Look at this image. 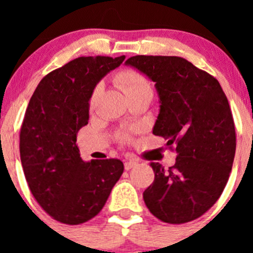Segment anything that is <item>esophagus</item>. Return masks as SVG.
<instances>
[{
	"label": "esophagus",
	"mask_w": 253,
	"mask_h": 253,
	"mask_svg": "<svg viewBox=\"0 0 253 253\" xmlns=\"http://www.w3.org/2000/svg\"><path fill=\"white\" fill-rule=\"evenodd\" d=\"M137 164H138V163H137L136 160H126L124 165H125V169H126V170H131L132 168L136 167Z\"/></svg>",
	"instance_id": "1"
}]
</instances>
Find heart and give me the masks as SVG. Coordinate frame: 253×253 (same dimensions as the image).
<instances>
[{
	"label": "heart",
	"instance_id": "heart-1",
	"mask_svg": "<svg viewBox=\"0 0 253 253\" xmlns=\"http://www.w3.org/2000/svg\"><path fill=\"white\" fill-rule=\"evenodd\" d=\"M115 82L117 83V85L122 89L126 96H131L133 94L139 93V91L145 90V89H150L149 83L145 79L141 73H138L137 71L133 70H125L121 71V72L117 73V76L115 77ZM94 98H95V93L91 96L90 103L93 104ZM120 141L127 142L129 141V136L126 132H122V133L119 134Z\"/></svg>",
	"mask_w": 253,
	"mask_h": 253
}]
</instances>
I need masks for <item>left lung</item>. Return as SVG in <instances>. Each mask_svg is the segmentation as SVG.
I'll use <instances>...</instances> for the list:
<instances>
[{"label":"left lung","instance_id":"8db88e82","mask_svg":"<svg viewBox=\"0 0 253 253\" xmlns=\"http://www.w3.org/2000/svg\"><path fill=\"white\" fill-rule=\"evenodd\" d=\"M126 65L155 82L160 111L153 134L177 153L169 170L150 163L155 177L143 192L145 206L164 223L195 220L218 201L233 168L236 134L225 93L213 76L177 56L137 55Z\"/></svg>","mask_w":253,"mask_h":253}]
</instances>
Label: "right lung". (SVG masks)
Segmentation results:
<instances>
[{"instance_id":"obj_1","label":"right lung","mask_w":253,"mask_h":253,"mask_svg":"<svg viewBox=\"0 0 253 253\" xmlns=\"http://www.w3.org/2000/svg\"><path fill=\"white\" fill-rule=\"evenodd\" d=\"M125 56H82L45 76L25 110L19 152L28 186L40 207L60 223L78 225L103 209L124 172L119 159L83 162L76 144L88 125L89 99Z\"/></svg>"}]
</instances>
